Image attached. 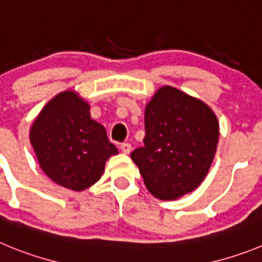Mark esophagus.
Wrapping results in <instances>:
<instances>
[{
    "label": "esophagus",
    "mask_w": 262,
    "mask_h": 262,
    "mask_svg": "<svg viewBox=\"0 0 262 262\" xmlns=\"http://www.w3.org/2000/svg\"><path fill=\"white\" fill-rule=\"evenodd\" d=\"M120 150L128 155V154L132 151V145L130 143H121V146H120Z\"/></svg>",
    "instance_id": "obj_1"
}]
</instances>
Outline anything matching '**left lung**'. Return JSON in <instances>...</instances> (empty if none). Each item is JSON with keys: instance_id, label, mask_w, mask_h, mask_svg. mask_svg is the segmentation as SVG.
I'll use <instances>...</instances> for the list:
<instances>
[{"instance_id": "left-lung-1", "label": "left lung", "mask_w": 262, "mask_h": 262, "mask_svg": "<svg viewBox=\"0 0 262 262\" xmlns=\"http://www.w3.org/2000/svg\"><path fill=\"white\" fill-rule=\"evenodd\" d=\"M145 146L130 154L148 191L161 200L194 191L205 178L220 126L204 102L173 86L155 93L145 110Z\"/></svg>"}]
</instances>
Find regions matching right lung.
Returning <instances> with one entry per match:
<instances>
[{
    "mask_svg": "<svg viewBox=\"0 0 262 262\" xmlns=\"http://www.w3.org/2000/svg\"><path fill=\"white\" fill-rule=\"evenodd\" d=\"M31 145L50 180L73 191L94 185L116 146L106 129L90 117V106L73 90L49 101L32 124Z\"/></svg>",
    "mask_w": 262,
    "mask_h": 262,
    "instance_id": "obj_1",
    "label": "right lung"
}]
</instances>
